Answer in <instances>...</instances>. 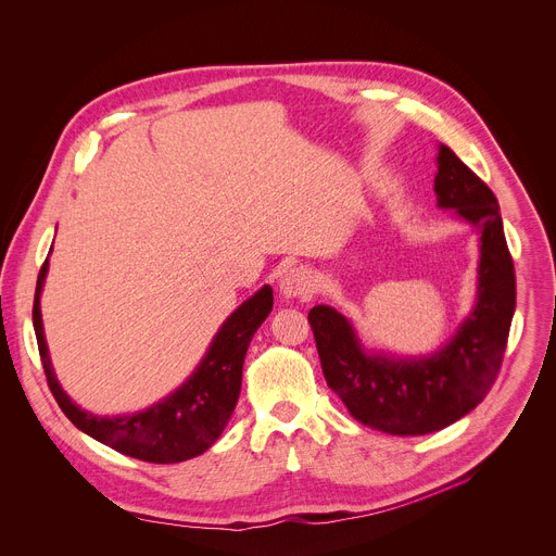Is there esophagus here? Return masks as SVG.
<instances>
[{
  "instance_id": "esophagus-1",
  "label": "esophagus",
  "mask_w": 556,
  "mask_h": 556,
  "mask_svg": "<svg viewBox=\"0 0 556 556\" xmlns=\"http://www.w3.org/2000/svg\"><path fill=\"white\" fill-rule=\"evenodd\" d=\"M279 292L286 299H294V296H309L314 292V277L307 268H290L281 281H279Z\"/></svg>"
}]
</instances>
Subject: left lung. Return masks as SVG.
<instances>
[{
  "label": "left lung",
  "mask_w": 556,
  "mask_h": 556,
  "mask_svg": "<svg viewBox=\"0 0 556 556\" xmlns=\"http://www.w3.org/2000/svg\"><path fill=\"white\" fill-rule=\"evenodd\" d=\"M433 189L440 208L482 232L478 303L440 352L405 361L367 354L341 312L314 305L307 314L328 387L358 422L391 435L433 433L478 407L500 374L515 314V266L495 193L446 144Z\"/></svg>",
  "instance_id": "left-lung-1"
}]
</instances>
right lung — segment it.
<instances>
[{"label": "right lung", "instance_id": "right-lung-1", "mask_svg": "<svg viewBox=\"0 0 556 556\" xmlns=\"http://www.w3.org/2000/svg\"><path fill=\"white\" fill-rule=\"evenodd\" d=\"M46 273L48 260L37 277L33 326L48 387L70 422L114 451L142 462L174 464L204 453L228 425L240 399L247 350L273 309V288L264 286L228 316L193 376L172 395L140 414L99 418L78 409L52 371L39 307Z\"/></svg>", "mask_w": 556, "mask_h": 556}]
</instances>
